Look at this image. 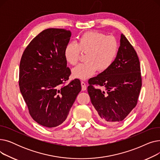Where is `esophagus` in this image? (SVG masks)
<instances>
[{"mask_svg":"<svg viewBox=\"0 0 160 160\" xmlns=\"http://www.w3.org/2000/svg\"><path fill=\"white\" fill-rule=\"evenodd\" d=\"M81 86H82V91H85V90H86L87 87H86V83H85L84 82H83V81H82V82H81Z\"/></svg>","mask_w":160,"mask_h":160,"instance_id":"esophagus-1","label":"esophagus"}]
</instances>
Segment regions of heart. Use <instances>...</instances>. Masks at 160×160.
<instances>
[{
	"label": "heart",
	"instance_id": "heart-1",
	"mask_svg": "<svg viewBox=\"0 0 160 160\" xmlns=\"http://www.w3.org/2000/svg\"><path fill=\"white\" fill-rule=\"evenodd\" d=\"M118 42L113 36H106L97 32H85L78 38L77 43L69 42L64 48V58L70 65L78 62L80 51L87 53L86 62L78 64L72 69L75 78L86 80L99 71L108 69L113 63L118 52Z\"/></svg>",
	"mask_w": 160,
	"mask_h": 160
}]
</instances>
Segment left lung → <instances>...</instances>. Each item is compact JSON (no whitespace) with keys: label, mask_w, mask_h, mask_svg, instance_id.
Segmentation results:
<instances>
[{"label":"left lung","mask_w":160,"mask_h":160,"mask_svg":"<svg viewBox=\"0 0 160 160\" xmlns=\"http://www.w3.org/2000/svg\"><path fill=\"white\" fill-rule=\"evenodd\" d=\"M91 101L104 124L114 125L123 121L136 107L141 88L138 54L122 33L116 58L109 68L89 80ZM103 86L105 92L95 88Z\"/></svg>","instance_id":"1"}]
</instances>
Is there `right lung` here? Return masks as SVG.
<instances>
[{
  "label": "right lung",
  "mask_w": 160,
  "mask_h": 160,
  "mask_svg": "<svg viewBox=\"0 0 160 160\" xmlns=\"http://www.w3.org/2000/svg\"><path fill=\"white\" fill-rule=\"evenodd\" d=\"M71 36L70 30L62 28L42 31L25 48L20 62L22 96L33 119L47 128L65 121L82 89L78 79L60 86L71 74L63 55Z\"/></svg>",
  "instance_id": "right-lung-1"
}]
</instances>
